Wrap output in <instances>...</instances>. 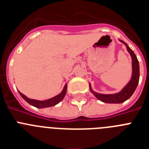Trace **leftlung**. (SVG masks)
Returning a JSON list of instances; mask_svg holds the SVG:
<instances>
[{
    "instance_id": "obj_1",
    "label": "left lung",
    "mask_w": 149,
    "mask_h": 149,
    "mask_svg": "<svg viewBox=\"0 0 149 149\" xmlns=\"http://www.w3.org/2000/svg\"><path fill=\"white\" fill-rule=\"evenodd\" d=\"M119 42L123 43L126 46L127 51L131 56V63H132V74L130 81H128L125 86H124L119 93L113 94H102V93H96L92 89L91 84L89 83V89L96 98H98L102 102L107 104H121L127 101L131 98V96L134 94V91L137 87L139 79V65L137 57L134 53V51L129 48V46L124 41L119 39Z\"/></svg>"
}]
</instances>
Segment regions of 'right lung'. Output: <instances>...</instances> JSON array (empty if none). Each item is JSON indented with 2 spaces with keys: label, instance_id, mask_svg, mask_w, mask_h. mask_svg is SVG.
Wrapping results in <instances>:
<instances>
[{
  "label": "right lung",
  "instance_id": "1",
  "mask_svg": "<svg viewBox=\"0 0 149 149\" xmlns=\"http://www.w3.org/2000/svg\"><path fill=\"white\" fill-rule=\"evenodd\" d=\"M67 91V84H65V86L63 87V90H62L61 93L60 94H58L57 95L54 96L53 98H51L49 99L45 100V101H39V100L36 99H30V98H27V96L24 95V94H22V93H20L18 91V93L20 94V95L22 96L24 99L27 101V103L30 104V105L35 107H37V108H45V107H53L54 105L57 104L58 103H60V101L64 98L65 94H66Z\"/></svg>",
  "mask_w": 149,
  "mask_h": 149
}]
</instances>
